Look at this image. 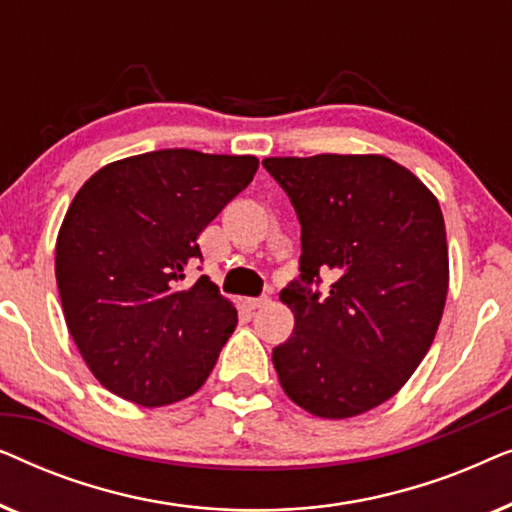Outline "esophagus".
I'll list each match as a JSON object with an SVG mask.
<instances>
[{
    "mask_svg": "<svg viewBox=\"0 0 512 512\" xmlns=\"http://www.w3.org/2000/svg\"><path fill=\"white\" fill-rule=\"evenodd\" d=\"M270 303V298L268 296H261V298H249L247 300V305L251 307V310H258V307H265Z\"/></svg>",
    "mask_w": 512,
    "mask_h": 512,
    "instance_id": "obj_1",
    "label": "esophagus"
}]
</instances>
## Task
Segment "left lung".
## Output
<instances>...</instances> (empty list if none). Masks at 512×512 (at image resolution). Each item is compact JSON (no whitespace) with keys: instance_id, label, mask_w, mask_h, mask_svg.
Here are the masks:
<instances>
[{"instance_id":"1","label":"left lung","mask_w":512,"mask_h":512,"mask_svg":"<svg viewBox=\"0 0 512 512\" xmlns=\"http://www.w3.org/2000/svg\"><path fill=\"white\" fill-rule=\"evenodd\" d=\"M300 221L298 279L279 298L291 338L272 349L286 396L324 419L389 401L429 352L447 298L438 200L384 156L265 158ZM321 278L332 282L318 291Z\"/></svg>"}]
</instances>
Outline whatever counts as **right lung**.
<instances>
[{
  "label": "right lung",
  "instance_id": "add662e5",
  "mask_svg": "<svg viewBox=\"0 0 512 512\" xmlns=\"http://www.w3.org/2000/svg\"><path fill=\"white\" fill-rule=\"evenodd\" d=\"M254 156L163 149L95 172L62 221L55 277L69 333L111 394L144 408L198 391L237 310L207 277L198 235L251 184Z\"/></svg>",
  "mask_w": 512,
  "mask_h": 512
}]
</instances>
